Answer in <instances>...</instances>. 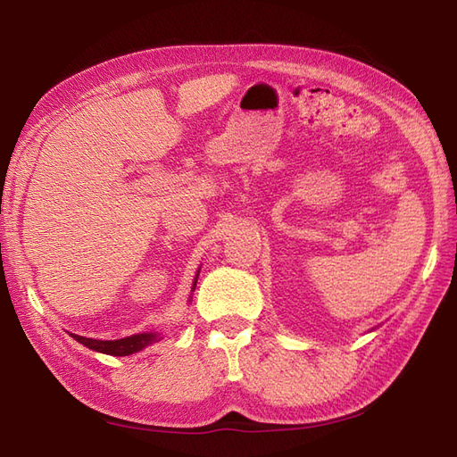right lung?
I'll return each instance as SVG.
<instances>
[{"label":"right lung","mask_w":457,"mask_h":457,"mask_svg":"<svg viewBox=\"0 0 457 457\" xmlns=\"http://www.w3.org/2000/svg\"><path fill=\"white\" fill-rule=\"evenodd\" d=\"M72 337L78 343L86 345V347H89L91 351L112 354V356H128V354H133L137 351L148 347V345H152V343L160 341L158 331H150V334H137V336H131V337L114 339V341H101V339L81 337V336H76V334H72Z\"/></svg>","instance_id":"obj_1"}]
</instances>
